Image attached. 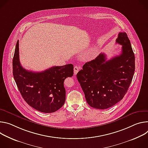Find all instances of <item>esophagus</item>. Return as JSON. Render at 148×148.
Segmentation results:
<instances>
[{"label": "esophagus", "instance_id": "obj_1", "mask_svg": "<svg viewBox=\"0 0 148 148\" xmlns=\"http://www.w3.org/2000/svg\"><path fill=\"white\" fill-rule=\"evenodd\" d=\"M79 67L77 66H75L74 67V74L75 75H76L77 73V72L79 71Z\"/></svg>", "mask_w": 148, "mask_h": 148}]
</instances>
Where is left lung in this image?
Segmentation results:
<instances>
[{"instance_id":"obj_1","label":"left lung","mask_w":148,"mask_h":148,"mask_svg":"<svg viewBox=\"0 0 148 148\" xmlns=\"http://www.w3.org/2000/svg\"><path fill=\"white\" fill-rule=\"evenodd\" d=\"M116 43L121 45L119 55L106 60L101 53L86 62L76 75L87 103L98 109L110 108L121 101L132 82L135 69V55L125 32H120Z\"/></svg>"}]
</instances>
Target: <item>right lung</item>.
<instances>
[{"mask_svg": "<svg viewBox=\"0 0 148 148\" xmlns=\"http://www.w3.org/2000/svg\"><path fill=\"white\" fill-rule=\"evenodd\" d=\"M19 40L13 59V75L26 102L43 113H53L64 105L66 90L64 80L73 75V66L68 64L53 66L41 72L26 70L19 61Z\"/></svg>", "mask_w": 148, "mask_h": 148, "instance_id": "right-lung-1", "label": "right lung"}]
</instances>
